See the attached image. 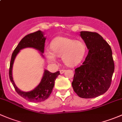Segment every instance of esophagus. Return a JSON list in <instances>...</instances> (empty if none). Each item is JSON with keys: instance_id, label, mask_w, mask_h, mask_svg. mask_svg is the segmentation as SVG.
<instances>
[{"instance_id": "esophagus-1", "label": "esophagus", "mask_w": 122, "mask_h": 122, "mask_svg": "<svg viewBox=\"0 0 122 122\" xmlns=\"http://www.w3.org/2000/svg\"><path fill=\"white\" fill-rule=\"evenodd\" d=\"M65 71H66V70H61L60 71V74H63L64 72H65Z\"/></svg>"}]
</instances>
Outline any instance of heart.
I'll return each instance as SVG.
<instances>
[{"mask_svg": "<svg viewBox=\"0 0 122 122\" xmlns=\"http://www.w3.org/2000/svg\"><path fill=\"white\" fill-rule=\"evenodd\" d=\"M52 52L47 51L45 55L50 63H55L56 57H62L64 63L68 67H74L83 60L86 52L85 44L81 41L60 36L54 39L51 44Z\"/></svg>", "mask_w": 122, "mask_h": 122, "instance_id": "heart-1", "label": "heart"}]
</instances>
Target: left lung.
Masks as SVG:
<instances>
[{
    "label": "left lung",
    "instance_id": "1",
    "mask_svg": "<svg viewBox=\"0 0 122 122\" xmlns=\"http://www.w3.org/2000/svg\"><path fill=\"white\" fill-rule=\"evenodd\" d=\"M88 51L83 65L75 69L72 86L81 98L90 99L108 90L114 70L112 51L108 43L96 32L81 31Z\"/></svg>",
    "mask_w": 122,
    "mask_h": 122
}]
</instances>
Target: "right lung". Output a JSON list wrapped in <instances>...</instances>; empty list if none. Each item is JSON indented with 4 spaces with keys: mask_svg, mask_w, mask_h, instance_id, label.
<instances>
[{
    "mask_svg": "<svg viewBox=\"0 0 122 122\" xmlns=\"http://www.w3.org/2000/svg\"><path fill=\"white\" fill-rule=\"evenodd\" d=\"M44 32L41 30H38L23 37L12 53L10 63L9 78L16 92L25 99L34 103L43 102L49 97L52 93L55 79L60 74V71H58L54 73H52L48 70H45L42 78L37 87L30 92H25L20 90L15 84L12 77V68L15 59L17 54L22 49L25 48H34L41 52V55L43 56L42 54L44 52L45 42L46 40V38L44 37Z\"/></svg>",
    "mask_w": 122,
    "mask_h": 122,
    "instance_id": "right-lung-1",
    "label": "right lung"
}]
</instances>
